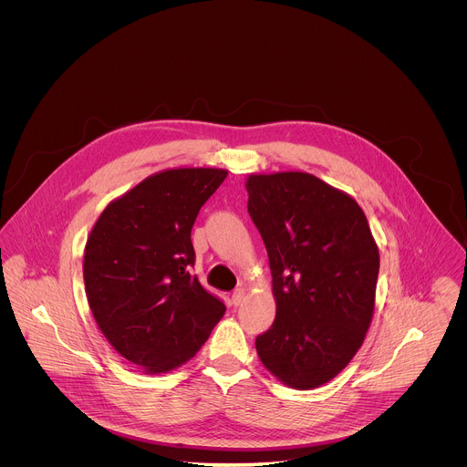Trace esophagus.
<instances>
[{
    "label": "esophagus",
    "mask_w": 467,
    "mask_h": 467,
    "mask_svg": "<svg viewBox=\"0 0 467 467\" xmlns=\"http://www.w3.org/2000/svg\"><path fill=\"white\" fill-rule=\"evenodd\" d=\"M244 300H246V289H243V287L235 289L234 295H232V304L234 306H241Z\"/></svg>",
    "instance_id": "esophagus-1"
}]
</instances>
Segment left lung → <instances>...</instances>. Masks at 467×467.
I'll return each instance as SVG.
<instances>
[{
	"label": "left lung",
	"instance_id": "1",
	"mask_svg": "<svg viewBox=\"0 0 467 467\" xmlns=\"http://www.w3.org/2000/svg\"><path fill=\"white\" fill-rule=\"evenodd\" d=\"M246 191L276 304L257 354L284 385L318 389L350 363L372 324L376 239L358 201L309 172L250 174Z\"/></svg>",
	"mask_w": 467,
	"mask_h": 467
}]
</instances>
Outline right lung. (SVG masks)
Here are the masks:
<instances>
[{
	"label": "right lung",
	"instance_id": "obj_1",
	"mask_svg": "<svg viewBox=\"0 0 467 467\" xmlns=\"http://www.w3.org/2000/svg\"><path fill=\"white\" fill-rule=\"evenodd\" d=\"M226 169L150 174L108 202L84 248L86 298L111 347L149 376L192 359L224 315V302L191 275V232Z\"/></svg>",
	"mask_w": 467,
	"mask_h": 467
}]
</instances>
